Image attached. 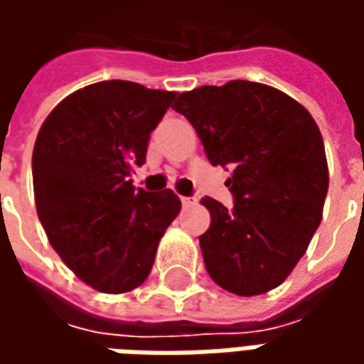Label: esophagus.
I'll list each match as a JSON object with an SVG mask.
<instances>
[{
    "label": "esophagus",
    "instance_id": "34e87169",
    "mask_svg": "<svg viewBox=\"0 0 364 364\" xmlns=\"http://www.w3.org/2000/svg\"><path fill=\"white\" fill-rule=\"evenodd\" d=\"M195 203V198H191V197H181V205L183 206H191Z\"/></svg>",
    "mask_w": 364,
    "mask_h": 364
}]
</instances>
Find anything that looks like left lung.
<instances>
[{"label": "left lung", "instance_id": "left-lung-1", "mask_svg": "<svg viewBox=\"0 0 364 364\" xmlns=\"http://www.w3.org/2000/svg\"><path fill=\"white\" fill-rule=\"evenodd\" d=\"M213 166H232L234 208L205 197V267L237 296L277 289L321 222L329 175L320 128L302 105L265 83L234 80L177 97Z\"/></svg>", "mask_w": 364, "mask_h": 364}]
</instances>
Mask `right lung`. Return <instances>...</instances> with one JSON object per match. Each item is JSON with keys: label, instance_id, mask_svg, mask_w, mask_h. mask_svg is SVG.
Returning <instances> with one entry per match:
<instances>
[{"label": "right lung", "instance_id": "1", "mask_svg": "<svg viewBox=\"0 0 364 364\" xmlns=\"http://www.w3.org/2000/svg\"><path fill=\"white\" fill-rule=\"evenodd\" d=\"M175 97L122 80L91 83L60 101L38 130L36 213L62 261L99 292L140 287L181 210L171 189L148 193L130 179Z\"/></svg>", "mask_w": 364, "mask_h": 364}]
</instances>
